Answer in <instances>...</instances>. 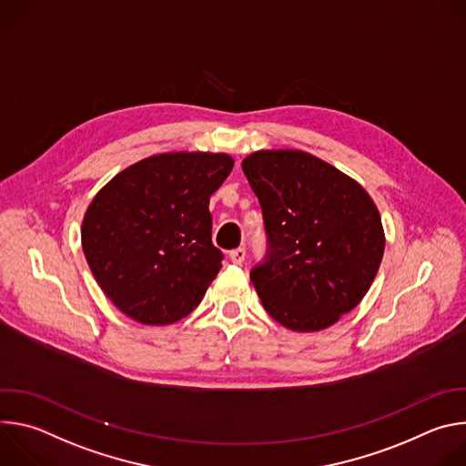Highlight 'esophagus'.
Returning a JSON list of instances; mask_svg holds the SVG:
<instances>
[{"label": "esophagus", "instance_id": "esophagus-1", "mask_svg": "<svg viewBox=\"0 0 466 466\" xmlns=\"http://www.w3.org/2000/svg\"><path fill=\"white\" fill-rule=\"evenodd\" d=\"M245 248L243 247H238V248H234V250H230V259H232V263H236V265H241L243 261H245Z\"/></svg>", "mask_w": 466, "mask_h": 466}]
</instances>
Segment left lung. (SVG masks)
Instances as JSON below:
<instances>
[{"instance_id": "8db88e82", "label": "left lung", "mask_w": 466, "mask_h": 466, "mask_svg": "<svg viewBox=\"0 0 466 466\" xmlns=\"http://www.w3.org/2000/svg\"><path fill=\"white\" fill-rule=\"evenodd\" d=\"M243 173L261 205L269 258L250 273L275 320L293 331L336 324L367 295L385 232L367 189L299 149H261Z\"/></svg>"}]
</instances>
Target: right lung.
<instances>
[{
	"instance_id": "right-lung-1",
	"label": "right lung",
	"mask_w": 466,
	"mask_h": 466,
	"mask_svg": "<svg viewBox=\"0 0 466 466\" xmlns=\"http://www.w3.org/2000/svg\"><path fill=\"white\" fill-rule=\"evenodd\" d=\"M232 167L227 153H160L96 193L83 218V250L96 282L127 317L173 324L203 300L223 259L212 245L210 197Z\"/></svg>"
}]
</instances>
